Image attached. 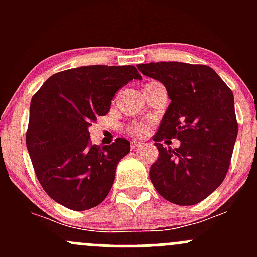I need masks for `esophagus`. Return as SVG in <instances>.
Masks as SVG:
<instances>
[{
    "instance_id": "34e87169",
    "label": "esophagus",
    "mask_w": 257,
    "mask_h": 257,
    "mask_svg": "<svg viewBox=\"0 0 257 257\" xmlns=\"http://www.w3.org/2000/svg\"><path fill=\"white\" fill-rule=\"evenodd\" d=\"M142 144H143V143H142V142L132 141V142H131V148H132V149H136V148L141 147V145H142Z\"/></svg>"
}]
</instances>
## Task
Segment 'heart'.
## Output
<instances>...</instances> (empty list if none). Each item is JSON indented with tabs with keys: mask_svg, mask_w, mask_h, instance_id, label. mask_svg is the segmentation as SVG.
<instances>
[{
	"mask_svg": "<svg viewBox=\"0 0 257 257\" xmlns=\"http://www.w3.org/2000/svg\"><path fill=\"white\" fill-rule=\"evenodd\" d=\"M129 132H131L133 136H143V134L147 132V126L144 125V124H137V125H133L129 128Z\"/></svg>",
	"mask_w": 257,
	"mask_h": 257,
	"instance_id": "heart-1",
	"label": "heart"
}]
</instances>
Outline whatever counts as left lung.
<instances>
[{
	"label": "left lung",
	"instance_id": "8db88e82",
	"mask_svg": "<svg viewBox=\"0 0 257 257\" xmlns=\"http://www.w3.org/2000/svg\"><path fill=\"white\" fill-rule=\"evenodd\" d=\"M144 76L167 88L170 104L153 137L159 150L149 178L168 201L186 206L216 190L229 170L237 137L234 94L208 66L181 62L139 64ZM177 138L181 147H163Z\"/></svg>",
	"mask_w": 257,
	"mask_h": 257
}]
</instances>
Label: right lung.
I'll return each instance as SVG.
<instances>
[{
  "label": "right lung",
  "instance_id": "add662e5",
  "mask_svg": "<svg viewBox=\"0 0 257 257\" xmlns=\"http://www.w3.org/2000/svg\"><path fill=\"white\" fill-rule=\"evenodd\" d=\"M133 79H142L133 66L78 67L51 76L32 97L26 145L38 181L56 203L83 211L107 198L131 145L124 138L90 144L88 129Z\"/></svg>",
  "mask_w": 257,
  "mask_h": 257
}]
</instances>
